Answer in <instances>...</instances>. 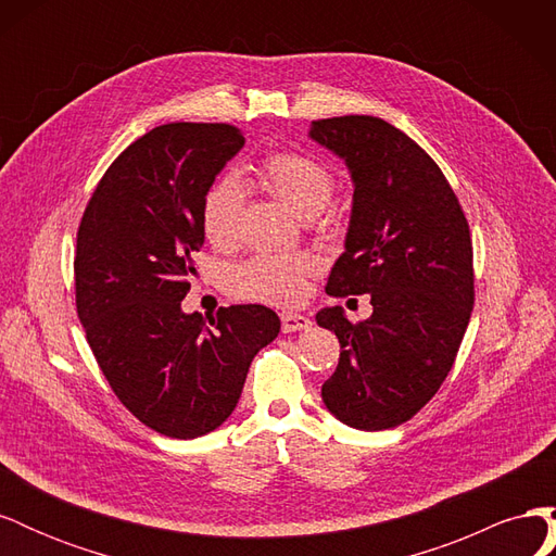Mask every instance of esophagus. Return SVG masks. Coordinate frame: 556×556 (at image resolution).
Wrapping results in <instances>:
<instances>
[{"instance_id":"esophagus-1","label":"esophagus","mask_w":556,"mask_h":556,"mask_svg":"<svg viewBox=\"0 0 556 556\" xmlns=\"http://www.w3.org/2000/svg\"><path fill=\"white\" fill-rule=\"evenodd\" d=\"M280 323H282L285 333H292V331H301V329L311 327V319L306 315H299V313H282Z\"/></svg>"}]
</instances>
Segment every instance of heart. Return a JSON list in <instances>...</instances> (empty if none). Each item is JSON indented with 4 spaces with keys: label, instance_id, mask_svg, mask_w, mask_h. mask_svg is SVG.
Returning a JSON list of instances; mask_svg holds the SVG:
<instances>
[{
    "label": "heart",
    "instance_id": "obj_1",
    "mask_svg": "<svg viewBox=\"0 0 556 556\" xmlns=\"http://www.w3.org/2000/svg\"><path fill=\"white\" fill-rule=\"evenodd\" d=\"M252 180L274 194L299 217H315L333 197V176L325 164L299 153H274L252 166ZM243 211V188L233 178L213 182L201 204V227L215 248H229L239 237ZM311 271L304 255H257L233 268L229 276L231 292L243 299L290 304Z\"/></svg>",
    "mask_w": 556,
    "mask_h": 556
}]
</instances>
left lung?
Segmentation results:
<instances>
[{
    "instance_id": "obj_1",
    "label": "left lung",
    "mask_w": 556,
    "mask_h": 556,
    "mask_svg": "<svg viewBox=\"0 0 556 556\" xmlns=\"http://www.w3.org/2000/svg\"><path fill=\"white\" fill-rule=\"evenodd\" d=\"M308 137L345 162L355 188L327 294H371L374 306L359 325L341 306L315 315L341 343L323 401L352 429H392L439 392L459 352L473 311L468 223L439 164L380 117H327Z\"/></svg>"
}]
</instances>
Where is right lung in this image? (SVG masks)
I'll return each instance as SVG.
<instances>
[{
    "instance_id": "add662e5",
    "label": "right lung",
    "mask_w": 556,
    "mask_h": 556,
    "mask_svg": "<svg viewBox=\"0 0 556 556\" xmlns=\"http://www.w3.org/2000/svg\"><path fill=\"white\" fill-rule=\"evenodd\" d=\"M245 139L231 125L150 129L99 180L76 239V308L123 406L169 439L211 433L233 413L250 362L280 331L257 304L185 313L204 245L201 204Z\"/></svg>"
}]
</instances>
